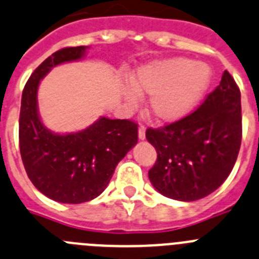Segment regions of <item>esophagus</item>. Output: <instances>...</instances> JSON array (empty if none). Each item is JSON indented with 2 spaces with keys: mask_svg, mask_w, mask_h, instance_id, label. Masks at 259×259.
I'll return each instance as SVG.
<instances>
[{
  "mask_svg": "<svg viewBox=\"0 0 259 259\" xmlns=\"http://www.w3.org/2000/svg\"><path fill=\"white\" fill-rule=\"evenodd\" d=\"M138 138L141 139V141H143V139L146 138V127H144V126H139Z\"/></svg>",
  "mask_w": 259,
  "mask_h": 259,
  "instance_id": "1",
  "label": "esophagus"
}]
</instances>
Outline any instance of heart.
Here are the masks:
<instances>
[{
  "label": "heart",
  "mask_w": 259,
  "mask_h": 259,
  "mask_svg": "<svg viewBox=\"0 0 259 259\" xmlns=\"http://www.w3.org/2000/svg\"><path fill=\"white\" fill-rule=\"evenodd\" d=\"M211 71L204 63L187 58L158 60L133 74L132 86L122 95L129 107L138 104L139 94H148L150 111L161 122H174L190 115L208 90Z\"/></svg>",
  "instance_id": "b5f03b06"
}]
</instances>
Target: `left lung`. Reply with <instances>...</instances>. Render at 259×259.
Wrapping results in <instances>:
<instances>
[{"label": "left lung", "instance_id": "left-lung-1", "mask_svg": "<svg viewBox=\"0 0 259 259\" xmlns=\"http://www.w3.org/2000/svg\"><path fill=\"white\" fill-rule=\"evenodd\" d=\"M157 160L148 178L158 192L195 201L222 185L236 162L241 144V98L227 71L201 106L158 129H147Z\"/></svg>", "mask_w": 259, "mask_h": 259}]
</instances>
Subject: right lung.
Instances as JSON below:
<instances>
[{
  "instance_id": "add662e5",
  "label": "right lung",
  "mask_w": 259,
  "mask_h": 259,
  "mask_svg": "<svg viewBox=\"0 0 259 259\" xmlns=\"http://www.w3.org/2000/svg\"><path fill=\"white\" fill-rule=\"evenodd\" d=\"M86 46L64 48L44 60L27 81L19 117V148L28 178L49 199L81 204L99 196L118 162L138 142V125L101 117L77 133L57 134L38 115L39 81L53 67L82 59Z\"/></svg>"
}]
</instances>
